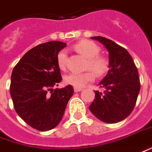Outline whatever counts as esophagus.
<instances>
[{"mask_svg":"<svg viewBox=\"0 0 152 152\" xmlns=\"http://www.w3.org/2000/svg\"><path fill=\"white\" fill-rule=\"evenodd\" d=\"M83 91L82 88H79V87H74V91L75 92H79V91Z\"/></svg>","mask_w":152,"mask_h":152,"instance_id":"obj_1","label":"esophagus"}]
</instances>
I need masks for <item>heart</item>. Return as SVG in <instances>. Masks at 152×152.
<instances>
[{"mask_svg":"<svg viewBox=\"0 0 152 152\" xmlns=\"http://www.w3.org/2000/svg\"><path fill=\"white\" fill-rule=\"evenodd\" d=\"M74 48L78 53L88 58L87 68L93 70L98 75H104L109 68V61L104 56H100V48L91 40H82L74 45ZM67 53L62 49L58 53L57 62L60 69H64L66 63ZM94 72L91 71L82 73L71 72L64 77V81L67 85L75 87H82L88 82L94 80Z\"/></svg>","mask_w":152,"mask_h":152,"instance_id":"heart-1","label":"heart"}]
</instances>
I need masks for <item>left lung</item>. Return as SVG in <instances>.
Listing matches in <instances>:
<instances>
[{
  "instance_id": "1",
  "label": "left lung",
  "mask_w": 152,
  "mask_h": 152,
  "mask_svg": "<svg viewBox=\"0 0 152 152\" xmlns=\"http://www.w3.org/2000/svg\"><path fill=\"white\" fill-rule=\"evenodd\" d=\"M98 40L109 52V70L99 86L104 93L94 91L95 97L90 105L91 112L102 122L115 124L130 115L140 91L138 71L128 51L110 39L100 36Z\"/></svg>"
}]
</instances>
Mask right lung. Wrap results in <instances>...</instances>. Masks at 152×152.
<instances>
[{
    "label": "right lung",
    "mask_w": 152,
    "mask_h": 152,
    "mask_svg": "<svg viewBox=\"0 0 152 152\" xmlns=\"http://www.w3.org/2000/svg\"><path fill=\"white\" fill-rule=\"evenodd\" d=\"M66 46L58 41L39 44L24 54L12 71L10 92L15 110L39 131L58 126L74 93L71 85L53 89L61 80L57 56Z\"/></svg>",
    "instance_id": "add662e5"
}]
</instances>
